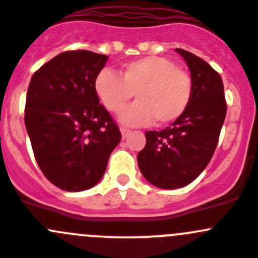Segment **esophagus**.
Wrapping results in <instances>:
<instances>
[{
  "mask_svg": "<svg viewBox=\"0 0 258 258\" xmlns=\"http://www.w3.org/2000/svg\"><path fill=\"white\" fill-rule=\"evenodd\" d=\"M120 132H121L122 139H126L127 137L131 136V133H132V132L129 131V129H126V127H121V129H120Z\"/></svg>",
  "mask_w": 258,
  "mask_h": 258,
  "instance_id": "1",
  "label": "esophagus"
}]
</instances>
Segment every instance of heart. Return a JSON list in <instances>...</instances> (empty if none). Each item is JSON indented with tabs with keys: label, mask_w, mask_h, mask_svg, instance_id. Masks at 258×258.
<instances>
[{
	"label": "heart",
	"mask_w": 258,
	"mask_h": 258,
	"mask_svg": "<svg viewBox=\"0 0 258 258\" xmlns=\"http://www.w3.org/2000/svg\"><path fill=\"white\" fill-rule=\"evenodd\" d=\"M95 92L109 111H121L134 94L138 101L120 115L129 126L147 125L156 120L166 125L177 120L192 99V78L168 58L149 55L125 63L120 75L105 68L97 73Z\"/></svg>",
	"instance_id": "b5f03b06"
}]
</instances>
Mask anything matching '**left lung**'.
<instances>
[{
    "mask_svg": "<svg viewBox=\"0 0 258 258\" xmlns=\"http://www.w3.org/2000/svg\"><path fill=\"white\" fill-rule=\"evenodd\" d=\"M194 83L186 111L170 126L146 133L138 166L148 182L161 188H180L192 182L208 166L217 148L227 112L222 77L204 59L183 49Z\"/></svg>",
    "mask_w": 258,
    "mask_h": 258,
    "instance_id": "8db88e82",
    "label": "left lung"
}]
</instances>
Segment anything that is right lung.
Masks as SVG:
<instances>
[{
	"label": "right lung",
	"instance_id": "1",
	"mask_svg": "<svg viewBox=\"0 0 258 258\" xmlns=\"http://www.w3.org/2000/svg\"><path fill=\"white\" fill-rule=\"evenodd\" d=\"M107 55L88 50L58 54L33 75L25 125L41 172L66 191H83L104 176L121 139L94 88Z\"/></svg>",
	"mask_w": 258,
	"mask_h": 258
}]
</instances>
